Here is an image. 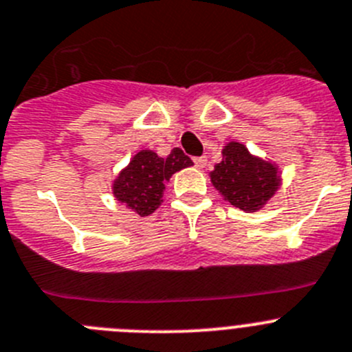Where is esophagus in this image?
<instances>
[{
    "mask_svg": "<svg viewBox=\"0 0 352 352\" xmlns=\"http://www.w3.org/2000/svg\"><path fill=\"white\" fill-rule=\"evenodd\" d=\"M192 161H195L196 168L201 170V168H205L206 161H208V160H206V156H198V157H195V160H192Z\"/></svg>",
    "mask_w": 352,
    "mask_h": 352,
    "instance_id": "esophagus-1",
    "label": "esophagus"
}]
</instances>
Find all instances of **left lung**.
Here are the masks:
<instances>
[{
  "instance_id": "1",
  "label": "left lung",
  "mask_w": 352,
  "mask_h": 352,
  "mask_svg": "<svg viewBox=\"0 0 352 352\" xmlns=\"http://www.w3.org/2000/svg\"><path fill=\"white\" fill-rule=\"evenodd\" d=\"M210 180L226 201L246 213L261 210L281 184L274 163L254 156L239 142L222 149V161L210 172Z\"/></svg>"
}]
</instances>
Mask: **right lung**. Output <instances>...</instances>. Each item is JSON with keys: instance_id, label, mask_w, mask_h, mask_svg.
<instances>
[{"instance_id": "right-lung-1", "label": "right lung", "mask_w": 352, "mask_h": 352, "mask_svg": "<svg viewBox=\"0 0 352 352\" xmlns=\"http://www.w3.org/2000/svg\"><path fill=\"white\" fill-rule=\"evenodd\" d=\"M191 165V157L186 156L179 147H175L168 157H160L149 149L139 151L114 180V198L137 215H151L163 201L165 182H168L175 172Z\"/></svg>"}]
</instances>
